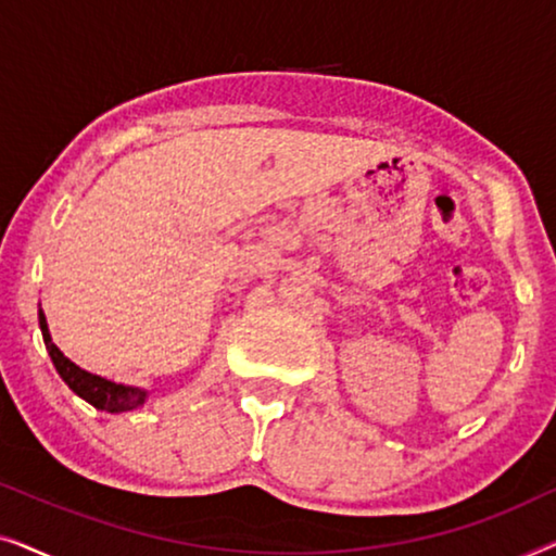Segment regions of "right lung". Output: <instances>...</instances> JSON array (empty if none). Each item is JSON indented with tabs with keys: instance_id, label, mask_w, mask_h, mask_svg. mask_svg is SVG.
I'll return each mask as SVG.
<instances>
[{
	"instance_id": "add662e5",
	"label": "right lung",
	"mask_w": 556,
	"mask_h": 556,
	"mask_svg": "<svg viewBox=\"0 0 556 556\" xmlns=\"http://www.w3.org/2000/svg\"><path fill=\"white\" fill-rule=\"evenodd\" d=\"M40 329H42L45 346H48L50 359H52V364H55L58 375L63 377V382L71 387L78 397L90 402V405L98 409H103V413H128V409L143 405V400H147V392L143 390L109 382V379L90 375V371L80 369L78 364H73L71 359H67V356L60 352L55 344H52L48 321H45L42 311H40Z\"/></svg>"
}]
</instances>
